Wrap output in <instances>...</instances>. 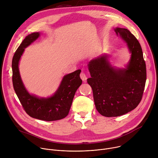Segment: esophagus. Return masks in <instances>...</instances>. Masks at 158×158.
<instances>
[{"label":"esophagus","instance_id":"34e87169","mask_svg":"<svg viewBox=\"0 0 158 158\" xmlns=\"http://www.w3.org/2000/svg\"><path fill=\"white\" fill-rule=\"evenodd\" d=\"M80 77H81V79H82L83 81H86V79H87V76L85 75V74L84 72H82V73H81V74H80Z\"/></svg>","mask_w":158,"mask_h":158}]
</instances>
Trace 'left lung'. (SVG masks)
Returning <instances> with one entry per match:
<instances>
[{
    "mask_svg": "<svg viewBox=\"0 0 158 158\" xmlns=\"http://www.w3.org/2000/svg\"><path fill=\"white\" fill-rule=\"evenodd\" d=\"M114 31L126 42L130 59L125 68L112 66L107 54L88 63L96 108L105 117H117L136 108L141 101L146 81V64L141 45L127 29L116 27Z\"/></svg>",
    "mask_w": 158,
    "mask_h": 158,
    "instance_id": "1",
    "label": "left lung"
}]
</instances>
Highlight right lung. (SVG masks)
<instances>
[{"label": "right lung", "mask_w": 158, "mask_h": 158, "mask_svg": "<svg viewBox=\"0 0 158 158\" xmlns=\"http://www.w3.org/2000/svg\"><path fill=\"white\" fill-rule=\"evenodd\" d=\"M40 35L38 32L26 36L15 51L12 62L13 86L22 107L31 117L46 121L60 120L68 115L75 93L82 84L80 78L81 71L78 69L65 75L57 91L50 97L39 98L30 94L22 81L19 64L25 49Z\"/></svg>", "instance_id": "1"}]
</instances>
